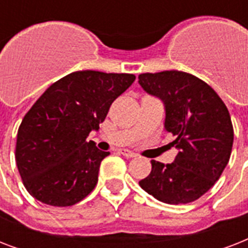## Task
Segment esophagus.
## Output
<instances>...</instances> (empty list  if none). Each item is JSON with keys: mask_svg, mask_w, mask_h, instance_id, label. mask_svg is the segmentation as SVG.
<instances>
[{"mask_svg": "<svg viewBox=\"0 0 248 248\" xmlns=\"http://www.w3.org/2000/svg\"><path fill=\"white\" fill-rule=\"evenodd\" d=\"M120 155H122L124 157H126V158H134V157H136V155L134 152L127 151V149H120Z\"/></svg>", "mask_w": 248, "mask_h": 248, "instance_id": "1", "label": "esophagus"}]
</instances>
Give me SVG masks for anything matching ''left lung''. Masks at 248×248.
Returning <instances> with one entry per match:
<instances>
[{
    "mask_svg": "<svg viewBox=\"0 0 248 248\" xmlns=\"http://www.w3.org/2000/svg\"><path fill=\"white\" fill-rule=\"evenodd\" d=\"M139 83L165 103L166 131L179 149L172 163L152 161L140 186L161 202L189 203L219 180L229 162L233 124L227 105L211 86L180 71L141 73Z\"/></svg>",
    "mask_w": 248,
    "mask_h": 248,
    "instance_id": "1",
    "label": "left lung"
}]
</instances>
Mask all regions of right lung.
<instances>
[{
  "instance_id": "1",
  "label": "right lung",
  "mask_w": 248,
  "mask_h": 248,
  "mask_svg": "<svg viewBox=\"0 0 248 248\" xmlns=\"http://www.w3.org/2000/svg\"><path fill=\"white\" fill-rule=\"evenodd\" d=\"M134 81L130 73L78 71L38 97L21 121L15 148L17 170L31 196L67 207L93 192L109 152L86 139Z\"/></svg>"
}]
</instances>
